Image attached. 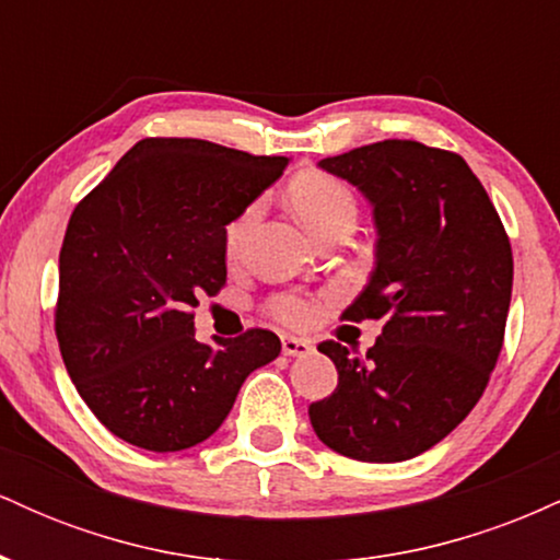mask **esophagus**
Here are the masks:
<instances>
[{
	"label": "esophagus",
	"mask_w": 560,
	"mask_h": 560,
	"mask_svg": "<svg viewBox=\"0 0 560 560\" xmlns=\"http://www.w3.org/2000/svg\"><path fill=\"white\" fill-rule=\"evenodd\" d=\"M281 350H284V355L289 358H305L313 352V345L300 337H281Z\"/></svg>",
	"instance_id": "1"
}]
</instances>
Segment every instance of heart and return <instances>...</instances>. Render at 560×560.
<instances>
[{
  "label": "heart",
  "instance_id": "1",
  "mask_svg": "<svg viewBox=\"0 0 560 560\" xmlns=\"http://www.w3.org/2000/svg\"><path fill=\"white\" fill-rule=\"evenodd\" d=\"M289 202H292L294 213L302 218L313 234L320 236L339 223H355L358 218V199L352 189L342 178L331 176V173H300L292 184H289ZM260 213V205L253 202L242 210L240 215L226 226L223 236V247H226L229 258H236L242 253L244 242H247L249 229L255 226ZM268 316L281 320L287 326H307L316 318V302L300 292H281L268 300L266 305Z\"/></svg>",
  "mask_w": 560,
  "mask_h": 560
}]
</instances>
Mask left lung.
<instances>
[{"label":"left lung","instance_id":"obj_1","mask_svg":"<svg viewBox=\"0 0 560 560\" xmlns=\"http://www.w3.org/2000/svg\"><path fill=\"white\" fill-rule=\"evenodd\" d=\"M318 165L374 205L376 268L342 318L382 320V334L365 355L334 339L318 345L339 382L307 416L347 458H416L471 413L490 382L511 305V240L455 152L384 139Z\"/></svg>","mask_w":560,"mask_h":560}]
</instances>
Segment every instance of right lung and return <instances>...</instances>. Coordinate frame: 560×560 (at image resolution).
Instances as JSON below:
<instances>
[{"mask_svg":"<svg viewBox=\"0 0 560 560\" xmlns=\"http://www.w3.org/2000/svg\"><path fill=\"white\" fill-rule=\"evenodd\" d=\"M205 139H141L75 205L60 249L55 331L83 402L128 445L208 440L244 378L279 358L268 329L195 339V307L226 284L223 236L287 168Z\"/></svg>","mask_w":560,"mask_h":560,"instance_id":"obj_1","label":"right lung"}]
</instances>
